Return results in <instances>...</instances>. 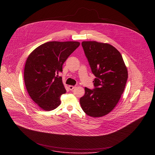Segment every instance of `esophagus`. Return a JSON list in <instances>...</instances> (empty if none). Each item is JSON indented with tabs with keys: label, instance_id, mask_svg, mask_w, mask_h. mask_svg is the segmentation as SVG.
Returning <instances> with one entry per match:
<instances>
[{
	"label": "esophagus",
	"instance_id": "obj_1",
	"mask_svg": "<svg viewBox=\"0 0 155 155\" xmlns=\"http://www.w3.org/2000/svg\"><path fill=\"white\" fill-rule=\"evenodd\" d=\"M75 86H72V85H69L68 86V88H69V89L70 90H73V89L75 88Z\"/></svg>",
	"mask_w": 155,
	"mask_h": 155
}]
</instances>
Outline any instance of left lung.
Returning <instances> with one entry per match:
<instances>
[{"mask_svg": "<svg viewBox=\"0 0 155 155\" xmlns=\"http://www.w3.org/2000/svg\"><path fill=\"white\" fill-rule=\"evenodd\" d=\"M82 45L95 78V88H85L80 104L89 116L102 117L119 102L128 79L127 68L122 55L112 45L96 41H84Z\"/></svg>", "mask_w": 155, "mask_h": 155, "instance_id": "left-lung-1", "label": "left lung"}]
</instances>
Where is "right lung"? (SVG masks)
I'll list each match as a JSON object with an SVG mask.
<instances>
[{"instance_id": "add662e5", "label": "right lung", "mask_w": 155, "mask_h": 155, "mask_svg": "<svg viewBox=\"0 0 155 155\" xmlns=\"http://www.w3.org/2000/svg\"><path fill=\"white\" fill-rule=\"evenodd\" d=\"M79 45V42H48L28 55L24 67L25 85L31 98L43 110H52L61 104L60 97L66 90L58 73Z\"/></svg>"}]
</instances>
